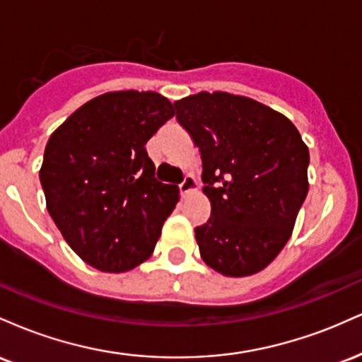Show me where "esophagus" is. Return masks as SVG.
<instances>
[{"label":"esophagus","instance_id":"1","mask_svg":"<svg viewBox=\"0 0 362 362\" xmlns=\"http://www.w3.org/2000/svg\"><path fill=\"white\" fill-rule=\"evenodd\" d=\"M195 185H197L195 178L192 175H185L184 180H182V184L178 185V189H180L182 195H187L189 192H192V190L195 189Z\"/></svg>","mask_w":362,"mask_h":362}]
</instances>
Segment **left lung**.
<instances>
[{
	"label": "left lung",
	"mask_w": 362,
	"mask_h": 362,
	"mask_svg": "<svg viewBox=\"0 0 362 362\" xmlns=\"http://www.w3.org/2000/svg\"><path fill=\"white\" fill-rule=\"evenodd\" d=\"M173 105L201 151L211 201V218L195 228L202 260L228 277L260 272L308 194V148L288 117L252 98L201 91Z\"/></svg>",
	"instance_id": "1"
}]
</instances>
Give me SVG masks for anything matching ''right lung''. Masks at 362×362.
<instances>
[{
	"instance_id": "right-lung-1",
	"label": "right lung",
	"mask_w": 362,
	"mask_h": 362,
	"mask_svg": "<svg viewBox=\"0 0 362 362\" xmlns=\"http://www.w3.org/2000/svg\"><path fill=\"white\" fill-rule=\"evenodd\" d=\"M175 115L155 91L86 102L47 141L40 184L61 235L86 264L126 272L149 259L178 187L155 178L144 144Z\"/></svg>"
}]
</instances>
